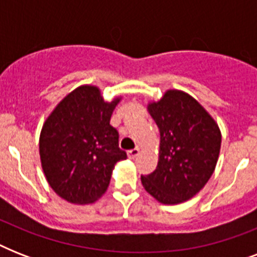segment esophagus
I'll use <instances>...</instances> for the list:
<instances>
[{"label": "esophagus", "instance_id": "esophagus-1", "mask_svg": "<svg viewBox=\"0 0 257 257\" xmlns=\"http://www.w3.org/2000/svg\"><path fill=\"white\" fill-rule=\"evenodd\" d=\"M139 153H140V149L135 148V149H132V151H129L128 157L129 159H136V157L139 156Z\"/></svg>", "mask_w": 257, "mask_h": 257}]
</instances>
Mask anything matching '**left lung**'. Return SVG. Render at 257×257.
Listing matches in <instances>:
<instances>
[{
  "mask_svg": "<svg viewBox=\"0 0 257 257\" xmlns=\"http://www.w3.org/2000/svg\"><path fill=\"white\" fill-rule=\"evenodd\" d=\"M147 109L160 131V148L157 168L141 176L143 187L161 204L184 203L215 172L221 147L219 125L199 101L179 89H168Z\"/></svg>",
  "mask_w": 257,
  "mask_h": 257,
  "instance_id": "obj_1",
  "label": "left lung"
}]
</instances>
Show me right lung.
Returning <instances> with one entry per match:
<instances>
[{
	"mask_svg": "<svg viewBox=\"0 0 257 257\" xmlns=\"http://www.w3.org/2000/svg\"><path fill=\"white\" fill-rule=\"evenodd\" d=\"M121 96L105 101L98 86L68 93L46 117L40 133V160L50 188L70 204L86 205L106 192L117 161L118 133L110 117Z\"/></svg>",
	"mask_w": 257,
	"mask_h": 257,
	"instance_id": "right-lung-1",
	"label": "right lung"
}]
</instances>
